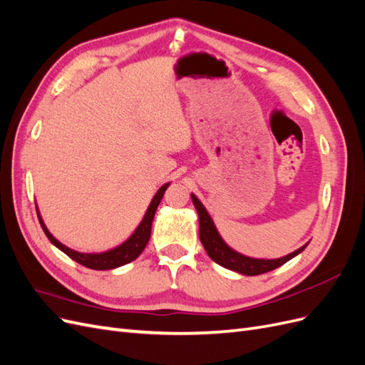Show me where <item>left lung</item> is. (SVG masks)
<instances>
[{
	"instance_id": "1",
	"label": "left lung",
	"mask_w": 365,
	"mask_h": 365,
	"mask_svg": "<svg viewBox=\"0 0 365 365\" xmlns=\"http://www.w3.org/2000/svg\"><path fill=\"white\" fill-rule=\"evenodd\" d=\"M190 196H192L193 205L197 212V216H200L201 244L204 245L210 259L215 260L217 264H220V267H224L227 269H231V271L244 274V275H259V274L269 272L275 268L282 267V264H284L286 262H289L295 256H298V254H300L309 244L307 242L306 245L295 250L294 252L288 254V256H283L279 259L248 257V256H245V254H240L225 244V240L219 235V231L213 222L212 216L208 215L207 208L202 205V202L200 200H197L196 195L192 193Z\"/></svg>"
}]
</instances>
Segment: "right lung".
I'll use <instances>...</instances> for the list:
<instances>
[{"label": "right lung", "mask_w": 365, "mask_h": 365, "mask_svg": "<svg viewBox=\"0 0 365 365\" xmlns=\"http://www.w3.org/2000/svg\"><path fill=\"white\" fill-rule=\"evenodd\" d=\"M169 185H170V182H165L163 187H160V190L155 193V196L152 197V201L146 210L145 216H143L140 225L135 228L134 233L130 235V237L126 239L121 245H118L113 250H108L105 252H79L76 250H71L67 245L61 244V242L50 233L46 224H43L42 216L39 213V208L36 207L38 219H39V224L43 230V233H46V236L48 237L51 244L56 248H59L62 252L67 254L68 257H71L77 263H81V264H83V267L90 268V269H97V271L115 269L118 267H123V264H126L132 260H135L143 252V250L146 248L148 242L150 239L153 216H155L157 208L163 200V195Z\"/></svg>", "instance_id": "obj_1"}]
</instances>
